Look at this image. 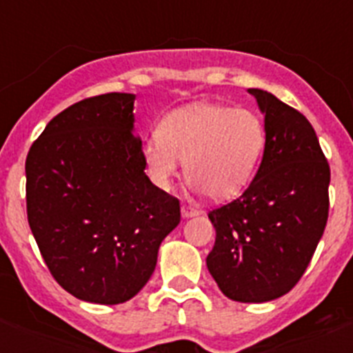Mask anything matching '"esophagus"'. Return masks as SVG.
<instances>
[{"instance_id":"1","label":"esophagus","mask_w":353,"mask_h":353,"mask_svg":"<svg viewBox=\"0 0 353 353\" xmlns=\"http://www.w3.org/2000/svg\"><path fill=\"white\" fill-rule=\"evenodd\" d=\"M199 212L192 207H187V205H182V217L183 219H189V217H194Z\"/></svg>"}]
</instances>
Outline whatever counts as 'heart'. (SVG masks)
Wrapping results in <instances>:
<instances>
[{
	"mask_svg": "<svg viewBox=\"0 0 353 353\" xmlns=\"http://www.w3.org/2000/svg\"><path fill=\"white\" fill-rule=\"evenodd\" d=\"M265 148V125L249 109L215 102H194L174 109L143 146L150 179L170 189L180 161L196 191L214 201L233 199L244 191Z\"/></svg>",
	"mask_w": 353,
	"mask_h": 353,
	"instance_id": "b5f03b06",
	"label": "heart"
}]
</instances>
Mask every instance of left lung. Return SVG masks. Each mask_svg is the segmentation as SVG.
<instances>
[{"label": "left lung", "mask_w": 353, "mask_h": 353, "mask_svg": "<svg viewBox=\"0 0 353 353\" xmlns=\"http://www.w3.org/2000/svg\"><path fill=\"white\" fill-rule=\"evenodd\" d=\"M265 117L263 159L245 192L208 214L215 244L207 267L228 299L269 302L310 265L329 215L330 170L304 114L249 88Z\"/></svg>", "instance_id": "1"}]
</instances>
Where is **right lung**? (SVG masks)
Segmentation results:
<instances>
[{
	"label": "right lung",
	"instance_id": "add662e5",
	"mask_svg": "<svg viewBox=\"0 0 353 353\" xmlns=\"http://www.w3.org/2000/svg\"><path fill=\"white\" fill-rule=\"evenodd\" d=\"M134 93H105L52 118L26 159L28 223L52 277L92 304L148 283L180 203L150 182Z\"/></svg>",
	"mask_w": 353,
	"mask_h": 353
}]
</instances>
